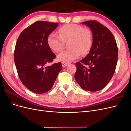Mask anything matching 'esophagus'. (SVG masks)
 Segmentation results:
<instances>
[{"label": "esophagus", "instance_id": "1", "mask_svg": "<svg viewBox=\"0 0 131 131\" xmlns=\"http://www.w3.org/2000/svg\"><path fill=\"white\" fill-rule=\"evenodd\" d=\"M62 67H63V68H64V67H67L68 65V63H66V62H62Z\"/></svg>", "mask_w": 131, "mask_h": 131}]
</instances>
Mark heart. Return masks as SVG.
Segmentation results:
<instances>
[{"instance_id":"obj_1","label":"heart","mask_w":131,"mask_h":131,"mask_svg":"<svg viewBox=\"0 0 131 131\" xmlns=\"http://www.w3.org/2000/svg\"><path fill=\"white\" fill-rule=\"evenodd\" d=\"M58 34L51 33L47 39L50 48L56 52L61 51L65 42L68 41L69 49L59 53L57 56L59 61L68 63L78 58L81 54H87L92 45V35L88 29L77 24H68L58 29Z\"/></svg>"}]
</instances>
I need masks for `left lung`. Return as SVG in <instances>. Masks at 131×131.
Segmentation results:
<instances>
[{
    "label": "left lung",
    "instance_id": "8db88e82",
    "mask_svg": "<svg viewBox=\"0 0 131 131\" xmlns=\"http://www.w3.org/2000/svg\"><path fill=\"white\" fill-rule=\"evenodd\" d=\"M92 33V47L88 55L77 62L74 78L81 88L96 92L103 89L112 78L117 62L118 49L113 34L96 21L82 22Z\"/></svg>",
    "mask_w": 131,
    "mask_h": 131
}]
</instances>
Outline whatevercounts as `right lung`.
<instances>
[{
  "label": "right lung",
  "instance_id": "obj_1",
  "mask_svg": "<svg viewBox=\"0 0 131 131\" xmlns=\"http://www.w3.org/2000/svg\"><path fill=\"white\" fill-rule=\"evenodd\" d=\"M58 24L35 22L22 31L16 43L14 59L18 77L22 84L35 93H45L52 89L62 69L60 62L46 66L56 57L47 39Z\"/></svg>",
  "mask_w": 131,
  "mask_h": 131
}]
</instances>
